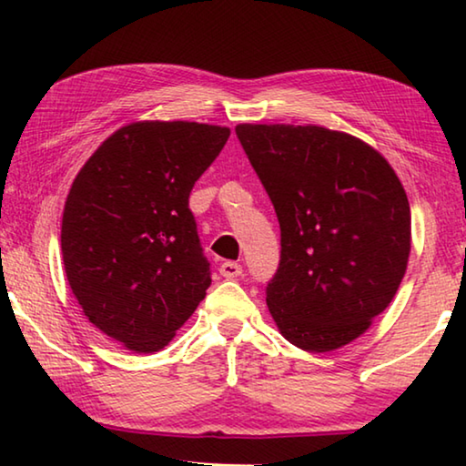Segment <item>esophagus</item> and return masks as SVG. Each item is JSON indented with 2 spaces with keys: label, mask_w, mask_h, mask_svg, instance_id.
<instances>
[{
  "label": "esophagus",
  "mask_w": 466,
  "mask_h": 466,
  "mask_svg": "<svg viewBox=\"0 0 466 466\" xmlns=\"http://www.w3.org/2000/svg\"><path fill=\"white\" fill-rule=\"evenodd\" d=\"M240 273H242V265L234 263V261H226V263L219 265V275H222V278H226V279L238 278Z\"/></svg>",
  "instance_id": "34e87169"
}]
</instances>
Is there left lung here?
Returning a JSON list of instances; mask_svg holds the SVG:
<instances>
[{"mask_svg":"<svg viewBox=\"0 0 466 466\" xmlns=\"http://www.w3.org/2000/svg\"><path fill=\"white\" fill-rule=\"evenodd\" d=\"M281 228L267 306L310 353L364 335L392 302L411 252V209L386 157L319 125H236Z\"/></svg>","mask_w":466,"mask_h":466,"instance_id":"8db88e82","label":"left lung"}]
</instances>
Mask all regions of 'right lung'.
<instances>
[{"label": "right lung", "instance_id": "1", "mask_svg": "<svg viewBox=\"0 0 466 466\" xmlns=\"http://www.w3.org/2000/svg\"><path fill=\"white\" fill-rule=\"evenodd\" d=\"M228 137L219 125L136 121L74 178L61 219L69 288L129 351L164 350L211 286L188 195Z\"/></svg>", "mask_w": 466, "mask_h": 466}]
</instances>
